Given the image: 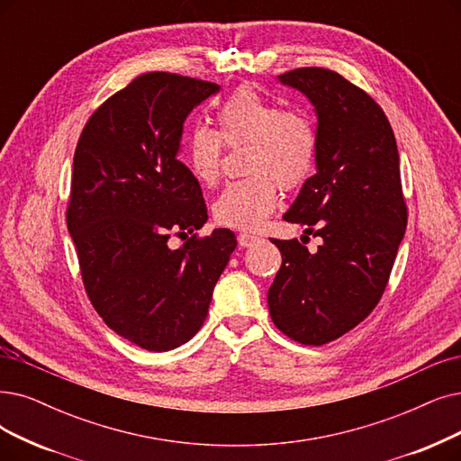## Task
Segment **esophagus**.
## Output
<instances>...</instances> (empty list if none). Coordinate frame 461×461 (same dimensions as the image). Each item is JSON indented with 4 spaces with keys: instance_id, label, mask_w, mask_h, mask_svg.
Segmentation results:
<instances>
[{
    "instance_id": "1",
    "label": "esophagus",
    "mask_w": 461,
    "mask_h": 461,
    "mask_svg": "<svg viewBox=\"0 0 461 461\" xmlns=\"http://www.w3.org/2000/svg\"><path fill=\"white\" fill-rule=\"evenodd\" d=\"M257 240H259V238L253 236V234H248V232L238 234V246H240V248H249V246L255 244Z\"/></svg>"
}]
</instances>
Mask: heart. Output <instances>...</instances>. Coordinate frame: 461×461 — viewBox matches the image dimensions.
<instances>
[{"instance_id":"obj_1","label":"heart","mask_w":461,"mask_h":461,"mask_svg":"<svg viewBox=\"0 0 461 461\" xmlns=\"http://www.w3.org/2000/svg\"><path fill=\"white\" fill-rule=\"evenodd\" d=\"M223 139L229 147L249 143L246 172L213 202L219 225L259 229L278 204V185L297 189L312 176L318 155L316 124L301 109H284L251 86L238 88L217 112V132L193 126L183 140V160L202 185L219 179Z\"/></svg>"}]
</instances>
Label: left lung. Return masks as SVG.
Listing matches in <instances>:
<instances>
[{
	"mask_svg": "<svg viewBox=\"0 0 461 461\" xmlns=\"http://www.w3.org/2000/svg\"><path fill=\"white\" fill-rule=\"evenodd\" d=\"M278 81L303 92L318 117L316 174L284 219L323 242L310 253L297 238L272 240L282 267L268 310L289 339L321 346L369 316L388 285L407 227L399 153L382 107L339 73L299 68Z\"/></svg>",
	"mask_w": 461,
	"mask_h": 461,
	"instance_id": "1",
	"label": "left lung"
}]
</instances>
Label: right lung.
Returning <instances> with one entry per match:
<instances>
[{
  "label": "right lung",
  "mask_w": 461,
  "mask_h": 461,
  "mask_svg": "<svg viewBox=\"0 0 461 461\" xmlns=\"http://www.w3.org/2000/svg\"><path fill=\"white\" fill-rule=\"evenodd\" d=\"M219 85L153 71L104 102L73 157L68 230L92 306L149 352L191 340L236 248L229 229L169 248L208 221L200 183L179 162L183 122Z\"/></svg>",
  "instance_id": "right-lung-1"
}]
</instances>
